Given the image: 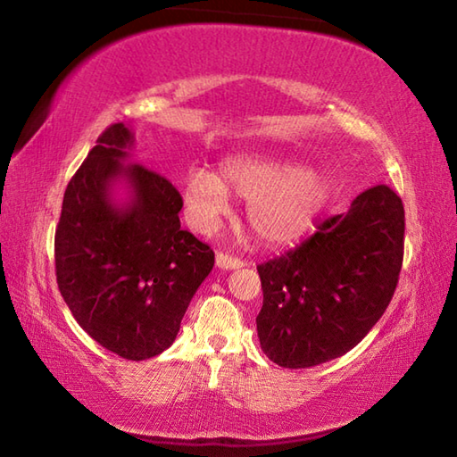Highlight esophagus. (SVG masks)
<instances>
[{
	"label": "esophagus",
	"mask_w": 457,
	"mask_h": 457,
	"mask_svg": "<svg viewBox=\"0 0 457 457\" xmlns=\"http://www.w3.org/2000/svg\"><path fill=\"white\" fill-rule=\"evenodd\" d=\"M215 266L221 270H237V268H244L245 262L234 256H228V253L223 252H218V256H215Z\"/></svg>",
	"instance_id": "34e87169"
}]
</instances>
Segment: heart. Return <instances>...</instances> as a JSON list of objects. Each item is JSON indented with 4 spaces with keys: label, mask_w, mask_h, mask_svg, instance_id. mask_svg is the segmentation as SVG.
Returning <instances> with one entry per match:
<instances>
[{
    "label": "heart",
    "mask_w": 457,
    "mask_h": 457,
    "mask_svg": "<svg viewBox=\"0 0 457 457\" xmlns=\"http://www.w3.org/2000/svg\"><path fill=\"white\" fill-rule=\"evenodd\" d=\"M229 193L247 201V226L260 242L288 245L311 229L335 187L316 169L262 157H231L220 165V175L193 167L181 179L185 213L201 231H213L226 218Z\"/></svg>",
    "instance_id": "1"
}]
</instances>
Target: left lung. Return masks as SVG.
Instances as JSON below:
<instances>
[{"instance_id":"obj_1","label":"left lung","mask_w":457,"mask_h":457,"mask_svg":"<svg viewBox=\"0 0 457 457\" xmlns=\"http://www.w3.org/2000/svg\"><path fill=\"white\" fill-rule=\"evenodd\" d=\"M401 197L375 185L284 256L258 266L260 346L286 369H308L357 346L389 306L403 264Z\"/></svg>"}]
</instances>
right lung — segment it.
<instances>
[{
    "label": "right lung",
    "mask_w": 457,
    "mask_h": 457,
    "mask_svg": "<svg viewBox=\"0 0 457 457\" xmlns=\"http://www.w3.org/2000/svg\"><path fill=\"white\" fill-rule=\"evenodd\" d=\"M135 135L117 122L68 183L54 239L56 280L76 322L106 351L145 361L173 345L213 268L212 247L181 229L183 199L130 161ZM119 184L125 200L113 193Z\"/></svg>",
    "instance_id": "1"
}]
</instances>
